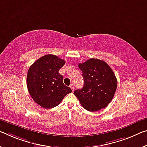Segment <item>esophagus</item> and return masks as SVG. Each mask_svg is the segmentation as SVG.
Wrapping results in <instances>:
<instances>
[{
	"mask_svg": "<svg viewBox=\"0 0 147 147\" xmlns=\"http://www.w3.org/2000/svg\"><path fill=\"white\" fill-rule=\"evenodd\" d=\"M70 88H71L72 91H73H73L74 90V85H73V84H71V85H70Z\"/></svg>",
	"mask_w": 147,
	"mask_h": 147,
	"instance_id": "1",
	"label": "esophagus"
}]
</instances>
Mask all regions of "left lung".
Instances as JSON below:
<instances>
[{
    "mask_svg": "<svg viewBox=\"0 0 147 147\" xmlns=\"http://www.w3.org/2000/svg\"><path fill=\"white\" fill-rule=\"evenodd\" d=\"M78 67L82 72L84 84L74 92L86 110L95 112L105 108L113 99L117 88V79L106 62L90 59Z\"/></svg>",
    "mask_w": 147,
    "mask_h": 147,
    "instance_id": "left-lung-1",
    "label": "left lung"
}]
</instances>
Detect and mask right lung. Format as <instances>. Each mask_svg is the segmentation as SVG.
I'll use <instances>...</instances> for the list:
<instances>
[{
	"label": "right lung",
	"mask_w": 147,
	"mask_h": 147,
	"mask_svg": "<svg viewBox=\"0 0 147 147\" xmlns=\"http://www.w3.org/2000/svg\"><path fill=\"white\" fill-rule=\"evenodd\" d=\"M65 61L56 55L48 54L37 59L28 70L27 86L35 103L44 109L57 106L67 94L72 92L63 82L59 73Z\"/></svg>",
	"instance_id": "obj_1"
}]
</instances>
